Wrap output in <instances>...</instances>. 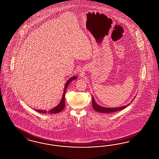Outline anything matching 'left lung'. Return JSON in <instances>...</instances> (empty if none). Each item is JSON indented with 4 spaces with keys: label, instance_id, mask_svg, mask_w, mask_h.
<instances>
[{
    "label": "left lung",
    "instance_id": "obj_1",
    "mask_svg": "<svg viewBox=\"0 0 159 159\" xmlns=\"http://www.w3.org/2000/svg\"><path fill=\"white\" fill-rule=\"evenodd\" d=\"M128 105H125V106L119 107V108H105V107H102L98 105L96 103L93 97L92 96V107L96 111H97L98 112H101V113H112V112H115L119 111H121L122 109H124L125 107H127Z\"/></svg>",
    "mask_w": 159,
    "mask_h": 159
}]
</instances>
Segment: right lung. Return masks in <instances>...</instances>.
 <instances>
[{
	"instance_id": "add662e5",
	"label": "right lung",
	"mask_w": 159,
	"mask_h": 159,
	"mask_svg": "<svg viewBox=\"0 0 159 159\" xmlns=\"http://www.w3.org/2000/svg\"><path fill=\"white\" fill-rule=\"evenodd\" d=\"M77 77L74 76L71 77L70 78L67 82L66 83L65 86H64V89L63 95V97L62 99L61 100V102H60V103L57 105V107H56L55 108H52L50 109L49 111H45V110H38V109H35L36 111H37L38 112L40 113H43V114H47V113H49V114H57L60 112H61L62 110H63L64 108H65V94H66V89L67 88V86H69V84H70V83L73 80L76 79Z\"/></svg>"
}]
</instances>
